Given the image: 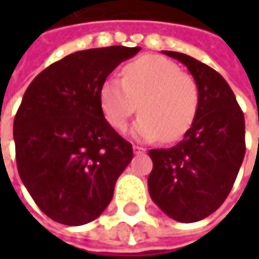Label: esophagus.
<instances>
[{"label": "esophagus", "instance_id": "esophagus-1", "mask_svg": "<svg viewBox=\"0 0 259 259\" xmlns=\"http://www.w3.org/2000/svg\"><path fill=\"white\" fill-rule=\"evenodd\" d=\"M144 151H145V148L140 147V145H134V154L140 155V154H143Z\"/></svg>", "mask_w": 259, "mask_h": 259}]
</instances>
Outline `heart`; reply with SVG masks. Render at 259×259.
Instances as JSON below:
<instances>
[{
	"label": "heart",
	"mask_w": 259,
	"mask_h": 259,
	"mask_svg": "<svg viewBox=\"0 0 259 259\" xmlns=\"http://www.w3.org/2000/svg\"><path fill=\"white\" fill-rule=\"evenodd\" d=\"M105 119L116 131L140 111L134 135L151 141L161 137L176 141L192 126L200 105V91L193 77L161 56H143L128 63L122 79H106L99 91Z\"/></svg>",
	"instance_id": "obj_1"
}]
</instances>
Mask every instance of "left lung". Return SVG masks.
<instances>
[{"label":"left lung","instance_id":"obj_1","mask_svg":"<svg viewBox=\"0 0 259 259\" xmlns=\"http://www.w3.org/2000/svg\"><path fill=\"white\" fill-rule=\"evenodd\" d=\"M187 66L200 105L183 140L150 150V196L167 216L192 224L221 207L232 190L245 155V118L232 89L216 70L190 56L163 52Z\"/></svg>","mask_w":259,"mask_h":259}]
</instances>
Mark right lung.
Returning a JSON list of instances; mask_svg holds the SVG:
<instances>
[{
  "label": "right lung",
  "mask_w": 259,
  "mask_h": 259,
  "mask_svg": "<svg viewBox=\"0 0 259 259\" xmlns=\"http://www.w3.org/2000/svg\"><path fill=\"white\" fill-rule=\"evenodd\" d=\"M141 47L111 46L66 56L27 88L14 118L18 174L35 204L69 226L92 222L112 200L133 145L105 119L99 91Z\"/></svg>",
  "instance_id": "right-lung-1"
}]
</instances>
